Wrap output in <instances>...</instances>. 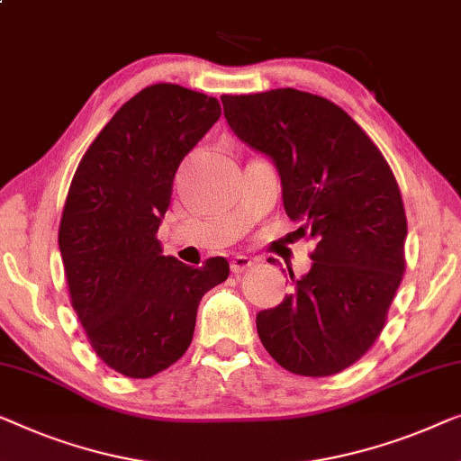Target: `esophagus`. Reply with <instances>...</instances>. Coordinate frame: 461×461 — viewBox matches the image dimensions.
Listing matches in <instances>:
<instances>
[{
  "label": "esophagus",
  "instance_id": "esophagus-1",
  "mask_svg": "<svg viewBox=\"0 0 461 461\" xmlns=\"http://www.w3.org/2000/svg\"><path fill=\"white\" fill-rule=\"evenodd\" d=\"M253 264H256V262H253V259H251L249 256H241V253H239V256L232 258V262H230V270L235 272V275H239V272L249 270Z\"/></svg>",
  "mask_w": 461,
  "mask_h": 461
}]
</instances>
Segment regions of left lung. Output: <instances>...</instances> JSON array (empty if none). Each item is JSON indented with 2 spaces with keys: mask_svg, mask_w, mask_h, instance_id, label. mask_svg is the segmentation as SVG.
Wrapping results in <instances>:
<instances>
[{
  "mask_svg": "<svg viewBox=\"0 0 461 461\" xmlns=\"http://www.w3.org/2000/svg\"><path fill=\"white\" fill-rule=\"evenodd\" d=\"M232 132L275 162L285 212L313 241L312 268L258 335L285 370L330 376L356 364L384 329L405 270L403 199L393 170L356 120L313 93L222 95Z\"/></svg>",
  "mask_w": 461,
  "mask_h": 461,
  "instance_id": "1",
  "label": "left lung"
}]
</instances>
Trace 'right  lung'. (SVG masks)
Listing matches in <instances>:
<instances>
[{
  "label": "right lung",
  "instance_id": "obj_1",
  "mask_svg": "<svg viewBox=\"0 0 461 461\" xmlns=\"http://www.w3.org/2000/svg\"><path fill=\"white\" fill-rule=\"evenodd\" d=\"M222 114L216 97L158 83L89 145L59 220L70 302L99 359L149 378L183 357L202 297L229 278L224 258L193 268L162 256L159 222L183 158Z\"/></svg>",
  "mask_w": 461,
  "mask_h": 461
}]
</instances>
